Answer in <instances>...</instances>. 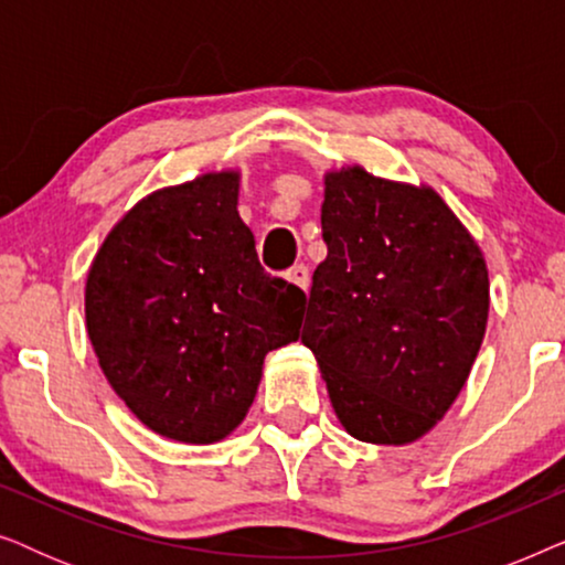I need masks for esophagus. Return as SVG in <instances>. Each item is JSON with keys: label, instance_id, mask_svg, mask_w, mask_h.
<instances>
[{"label": "esophagus", "instance_id": "34e87169", "mask_svg": "<svg viewBox=\"0 0 565 565\" xmlns=\"http://www.w3.org/2000/svg\"><path fill=\"white\" fill-rule=\"evenodd\" d=\"M288 280L292 282V285H298L300 290H308V285H311V273H308V267L306 265H296V267H290L288 269Z\"/></svg>", "mask_w": 565, "mask_h": 565}]
</instances>
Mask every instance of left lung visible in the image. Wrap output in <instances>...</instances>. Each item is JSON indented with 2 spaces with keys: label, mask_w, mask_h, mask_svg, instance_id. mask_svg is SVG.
<instances>
[{
  "label": "left lung",
  "mask_w": 565,
  "mask_h": 565,
  "mask_svg": "<svg viewBox=\"0 0 565 565\" xmlns=\"http://www.w3.org/2000/svg\"><path fill=\"white\" fill-rule=\"evenodd\" d=\"M321 231L300 342L354 439L408 445L466 385L489 321L476 238L422 184L342 167L323 177Z\"/></svg>",
  "instance_id": "1"
}]
</instances>
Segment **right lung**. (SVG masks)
Instances as JSON below:
<instances>
[{
    "instance_id": "obj_1",
    "label": "right lung",
    "mask_w": 565,
    "mask_h": 565,
    "mask_svg": "<svg viewBox=\"0 0 565 565\" xmlns=\"http://www.w3.org/2000/svg\"><path fill=\"white\" fill-rule=\"evenodd\" d=\"M238 172H207L130 207L99 246L84 313L99 367L136 419L188 445L228 437L265 354L298 339L306 292L262 269Z\"/></svg>"
}]
</instances>
